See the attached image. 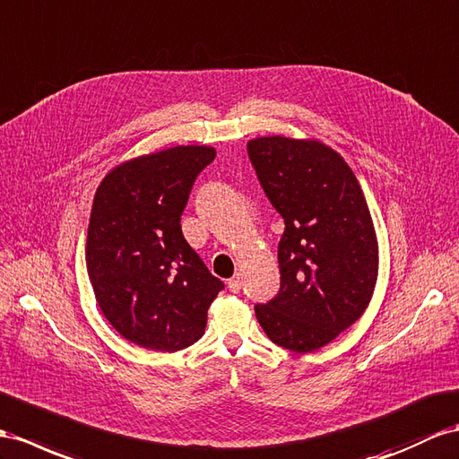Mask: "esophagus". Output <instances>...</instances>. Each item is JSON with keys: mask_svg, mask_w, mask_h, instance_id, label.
Returning <instances> with one entry per match:
<instances>
[{"mask_svg": "<svg viewBox=\"0 0 459 459\" xmlns=\"http://www.w3.org/2000/svg\"><path fill=\"white\" fill-rule=\"evenodd\" d=\"M229 289H230V292H238L242 289V279L238 275L229 279Z\"/></svg>", "mask_w": 459, "mask_h": 459, "instance_id": "obj_1", "label": "esophagus"}]
</instances>
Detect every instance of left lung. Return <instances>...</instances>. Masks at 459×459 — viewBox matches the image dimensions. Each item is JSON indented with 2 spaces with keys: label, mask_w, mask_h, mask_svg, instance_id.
Returning <instances> with one entry per match:
<instances>
[{
  "label": "left lung",
  "mask_w": 459,
  "mask_h": 459,
  "mask_svg": "<svg viewBox=\"0 0 459 459\" xmlns=\"http://www.w3.org/2000/svg\"><path fill=\"white\" fill-rule=\"evenodd\" d=\"M248 155L269 202L285 219L279 295L255 318L273 343L312 352L368 308L378 238L355 172L320 139L254 137Z\"/></svg>",
  "instance_id": "8db88e82"
}]
</instances>
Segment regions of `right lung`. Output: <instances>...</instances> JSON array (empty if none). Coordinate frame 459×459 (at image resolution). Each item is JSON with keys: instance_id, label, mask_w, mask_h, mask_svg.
Instances as JSON below:
<instances>
[{"instance_id": "obj_1", "label": "right lung", "mask_w": 459, "mask_h": 459, "mask_svg": "<svg viewBox=\"0 0 459 459\" xmlns=\"http://www.w3.org/2000/svg\"><path fill=\"white\" fill-rule=\"evenodd\" d=\"M211 145H176L124 160L92 199L85 260L114 330L143 349L174 352L205 332L222 289L186 242L180 217Z\"/></svg>"}]
</instances>
